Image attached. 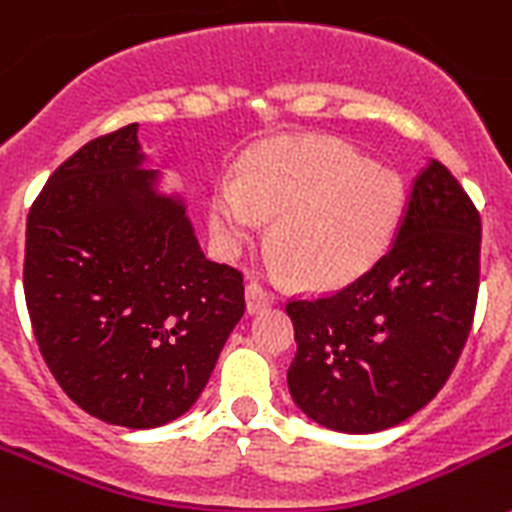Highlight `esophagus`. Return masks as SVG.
<instances>
[{
  "instance_id": "esophagus-1",
  "label": "esophagus",
  "mask_w": 512,
  "mask_h": 512,
  "mask_svg": "<svg viewBox=\"0 0 512 512\" xmlns=\"http://www.w3.org/2000/svg\"><path fill=\"white\" fill-rule=\"evenodd\" d=\"M277 302V297L271 295V292H266L264 287H259V284H248L246 287V307H248V315H256V312L266 310V307H271Z\"/></svg>"
}]
</instances>
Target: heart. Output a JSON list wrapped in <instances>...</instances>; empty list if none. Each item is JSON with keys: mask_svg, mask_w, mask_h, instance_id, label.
Here are the masks:
<instances>
[{"mask_svg": "<svg viewBox=\"0 0 512 512\" xmlns=\"http://www.w3.org/2000/svg\"><path fill=\"white\" fill-rule=\"evenodd\" d=\"M405 207L392 166L369 161L341 140L274 138L243 158L241 182L225 179L210 200L220 256L233 259L277 217L271 271L292 274L312 292L346 287L390 246Z\"/></svg>", "mask_w": 512, "mask_h": 512, "instance_id": "obj_1", "label": "heart"}]
</instances>
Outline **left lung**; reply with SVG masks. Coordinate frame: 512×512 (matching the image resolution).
I'll return each mask as SVG.
<instances>
[{
	"instance_id": "obj_1",
	"label": "left lung",
	"mask_w": 512,
	"mask_h": 512,
	"mask_svg": "<svg viewBox=\"0 0 512 512\" xmlns=\"http://www.w3.org/2000/svg\"><path fill=\"white\" fill-rule=\"evenodd\" d=\"M482 225L451 171L428 158L390 251L346 289L295 300L297 408L336 433H379L425 408L472 328Z\"/></svg>"
}]
</instances>
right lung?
Instances as JSON below:
<instances>
[{"mask_svg":"<svg viewBox=\"0 0 512 512\" xmlns=\"http://www.w3.org/2000/svg\"><path fill=\"white\" fill-rule=\"evenodd\" d=\"M25 235L27 312L63 392L133 431L182 418L243 318V277L202 253L138 122L63 161Z\"/></svg>","mask_w":512,"mask_h":512,"instance_id":"1","label":"right lung"}]
</instances>
